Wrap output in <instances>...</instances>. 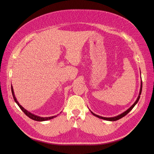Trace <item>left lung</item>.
Listing matches in <instances>:
<instances>
[{
    "mask_svg": "<svg viewBox=\"0 0 154 154\" xmlns=\"http://www.w3.org/2000/svg\"><path fill=\"white\" fill-rule=\"evenodd\" d=\"M142 87H143V82H142V81H141V88H140V90H139V95H138V96H137V100H136V101L134 103V104L130 107V108H128L127 110H125L124 112H123V113H122V114H120V115H118V116H115V117H101V116H98V115H96V114H94L93 112H91V114L93 115V116H94L95 117H98L99 119H103V120H107V121H116V120H119V119H120L121 118H122V117H123L124 116H125L127 114H128L133 109V108L135 106V105L137 103V102H138V101H139V98H140V95L141 94V92H142Z\"/></svg>",
    "mask_w": 154,
    "mask_h": 154,
    "instance_id": "left-lung-1",
    "label": "left lung"
}]
</instances>
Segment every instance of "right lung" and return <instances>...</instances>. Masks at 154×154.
I'll return each instance as SVG.
<instances>
[{"instance_id":"obj_1","label":"right lung","mask_w":154,"mask_h":154,"mask_svg":"<svg viewBox=\"0 0 154 154\" xmlns=\"http://www.w3.org/2000/svg\"><path fill=\"white\" fill-rule=\"evenodd\" d=\"M11 93H12V95H13V99L14 100H15V103L18 104V106L20 107V108L21 109V110L28 117H29L30 119L34 120H35V121H38V122H43V121H47V120H50V119H52L56 117H57L58 115L57 116H51V117H40V116H38L37 115H35L31 112H29L28 110H27L26 109H25L23 106H21V105L20 104V103H18V101H17L16 97H15V93H14V91H13V87L12 85H11Z\"/></svg>"}]
</instances>
